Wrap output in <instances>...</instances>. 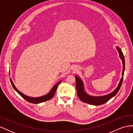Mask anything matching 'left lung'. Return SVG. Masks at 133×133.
<instances>
[{
	"label": "left lung",
	"mask_w": 133,
	"mask_h": 133,
	"mask_svg": "<svg viewBox=\"0 0 133 133\" xmlns=\"http://www.w3.org/2000/svg\"><path fill=\"white\" fill-rule=\"evenodd\" d=\"M116 49L118 51L119 53V57H120V59H121L122 62V77L120 79V82H119L118 86L116 88L115 90H114L111 93H109L107 95H104V96H93L88 94L85 89L84 87V84L83 80L78 76L75 75V79H76V88L77 90V96L80 98V99L83 101L85 103H88L90 104H92L94 105H101L102 104H104L106 103L107 101L110 100L111 98L114 97L116 94L117 93L119 89L121 86V84L122 83V80H123V76L124 74L125 71V58L124 54L122 53L121 49L118 46H116Z\"/></svg>",
	"instance_id": "8db88e82"
}]
</instances>
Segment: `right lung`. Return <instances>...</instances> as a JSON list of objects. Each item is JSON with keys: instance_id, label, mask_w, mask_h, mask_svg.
<instances>
[{"instance_id": "1", "label": "right lung", "mask_w": 133, "mask_h": 133, "mask_svg": "<svg viewBox=\"0 0 133 133\" xmlns=\"http://www.w3.org/2000/svg\"><path fill=\"white\" fill-rule=\"evenodd\" d=\"M10 80H11V83L12 84V85L13 88V89H14L17 91V92L20 95V96H21L23 98H24L25 100L30 102V103H34V104H38L40 103H42V102H43L48 101V100L50 99L51 98H52L54 96V94H55V93H56L59 84L61 82V81H62V80L59 81L58 82L56 83L55 85H53L52 89H51V90L49 91V92L48 93H47L46 94L44 95V96L38 97H29L28 96H26V95L24 94L22 92H21L20 91H19L17 89V88L15 85V84H14V83H13L11 78H10Z\"/></svg>"}]
</instances>
